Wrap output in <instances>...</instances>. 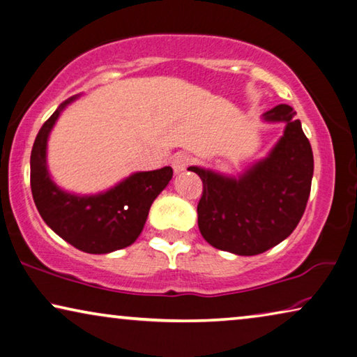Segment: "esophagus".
Returning a JSON list of instances; mask_svg holds the SVG:
<instances>
[{
	"label": "esophagus",
	"mask_w": 357,
	"mask_h": 357,
	"mask_svg": "<svg viewBox=\"0 0 357 357\" xmlns=\"http://www.w3.org/2000/svg\"><path fill=\"white\" fill-rule=\"evenodd\" d=\"M188 164H190V156L187 153H177L172 158V169L175 174L183 172V170L188 167Z\"/></svg>",
	"instance_id": "34e87169"
}]
</instances>
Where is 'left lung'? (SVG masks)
Masks as SVG:
<instances>
[{
  "label": "left lung",
  "instance_id": "left-lung-1",
  "mask_svg": "<svg viewBox=\"0 0 357 357\" xmlns=\"http://www.w3.org/2000/svg\"><path fill=\"white\" fill-rule=\"evenodd\" d=\"M294 114L288 105L262 114L264 122L285 123L283 135L266 158L236 177L188 167L203 180L198 227L211 246L238 256H256L296 229L311 193L314 156Z\"/></svg>",
  "mask_w": 357,
  "mask_h": 357
}]
</instances>
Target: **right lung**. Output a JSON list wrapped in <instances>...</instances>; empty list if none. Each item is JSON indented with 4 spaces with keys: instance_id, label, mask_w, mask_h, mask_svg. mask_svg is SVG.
<instances>
[{
    "instance_id": "obj_1",
    "label": "right lung",
    "mask_w": 357,
    "mask_h": 357,
    "mask_svg": "<svg viewBox=\"0 0 357 357\" xmlns=\"http://www.w3.org/2000/svg\"><path fill=\"white\" fill-rule=\"evenodd\" d=\"M80 95L61 102L40 128L30 154V187L46 225L77 250L90 255L130 246L140 236L149 208L172 178V167L133 172L106 191L77 195L56 185L48 170V138L67 106Z\"/></svg>"
}]
</instances>
